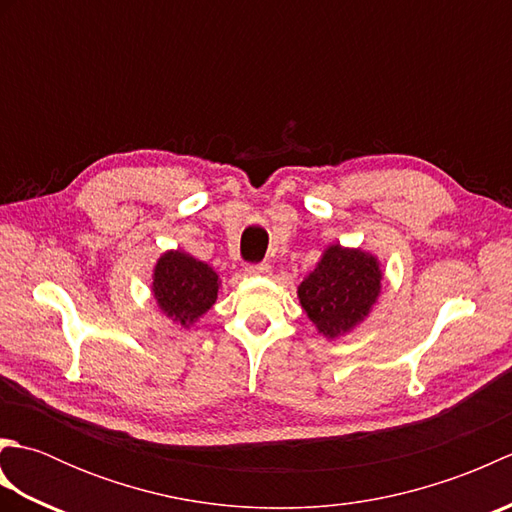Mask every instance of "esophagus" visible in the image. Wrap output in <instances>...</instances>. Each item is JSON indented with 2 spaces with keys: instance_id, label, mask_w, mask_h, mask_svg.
<instances>
[{
  "instance_id": "esophagus-1",
  "label": "esophagus",
  "mask_w": 512,
  "mask_h": 512,
  "mask_svg": "<svg viewBox=\"0 0 512 512\" xmlns=\"http://www.w3.org/2000/svg\"><path fill=\"white\" fill-rule=\"evenodd\" d=\"M244 270H246V275H268L270 266L266 262H259V264H248Z\"/></svg>"
}]
</instances>
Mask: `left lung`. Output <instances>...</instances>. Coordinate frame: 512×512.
<instances>
[{
	"label": "left lung",
	"mask_w": 512,
	"mask_h": 512,
	"mask_svg": "<svg viewBox=\"0 0 512 512\" xmlns=\"http://www.w3.org/2000/svg\"><path fill=\"white\" fill-rule=\"evenodd\" d=\"M380 279L376 257L330 246L319 266L301 281V306L319 332L334 339L367 317L380 292Z\"/></svg>",
	"instance_id": "1"
}]
</instances>
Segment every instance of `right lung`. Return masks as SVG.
Here are the masks:
<instances>
[{"mask_svg":"<svg viewBox=\"0 0 512 512\" xmlns=\"http://www.w3.org/2000/svg\"><path fill=\"white\" fill-rule=\"evenodd\" d=\"M217 288L220 284L213 268L180 250L165 253L156 264L154 297L160 310L184 328L213 306Z\"/></svg>","mask_w":512,"mask_h":512,"instance_id":"1","label":"right lung"}]
</instances>
